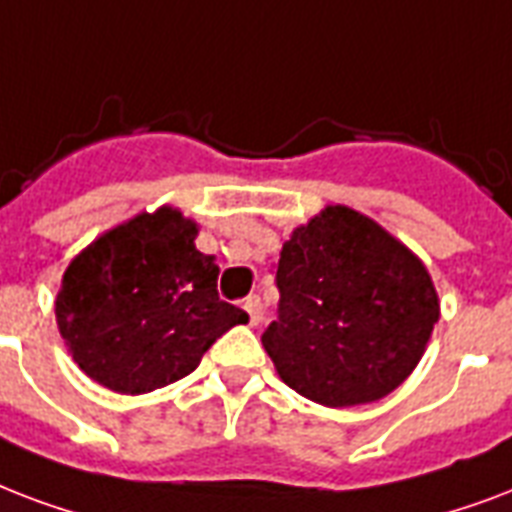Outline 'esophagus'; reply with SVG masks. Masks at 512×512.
I'll list each match as a JSON object with an SVG mask.
<instances>
[{
	"instance_id": "obj_1",
	"label": "esophagus",
	"mask_w": 512,
	"mask_h": 512,
	"mask_svg": "<svg viewBox=\"0 0 512 512\" xmlns=\"http://www.w3.org/2000/svg\"><path fill=\"white\" fill-rule=\"evenodd\" d=\"M243 310L248 312V323L251 326H256L261 320V299L259 296H248V299L243 301Z\"/></svg>"
}]
</instances>
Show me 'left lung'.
<instances>
[{
    "label": "left lung",
    "instance_id": "left-lung-1",
    "mask_svg": "<svg viewBox=\"0 0 512 512\" xmlns=\"http://www.w3.org/2000/svg\"><path fill=\"white\" fill-rule=\"evenodd\" d=\"M280 315L261 344L291 390L328 408L374 403L425 355L441 301L417 253L347 205L283 243Z\"/></svg>",
    "mask_w": 512,
    "mask_h": 512
}]
</instances>
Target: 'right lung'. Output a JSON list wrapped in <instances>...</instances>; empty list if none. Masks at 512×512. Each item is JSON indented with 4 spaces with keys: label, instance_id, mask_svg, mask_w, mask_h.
<instances>
[{
    "label": "right lung",
    "instance_id": "1",
    "mask_svg": "<svg viewBox=\"0 0 512 512\" xmlns=\"http://www.w3.org/2000/svg\"><path fill=\"white\" fill-rule=\"evenodd\" d=\"M200 224L173 205L106 229L69 261L55 323L93 382L141 395L176 382L232 326L248 323L219 299V267L197 251Z\"/></svg>",
    "mask_w": 512,
    "mask_h": 512
}]
</instances>
